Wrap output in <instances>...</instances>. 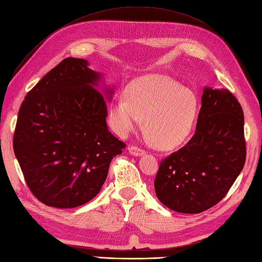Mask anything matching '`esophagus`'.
<instances>
[{
    "instance_id": "1",
    "label": "esophagus",
    "mask_w": 262,
    "mask_h": 262,
    "mask_svg": "<svg viewBox=\"0 0 262 262\" xmlns=\"http://www.w3.org/2000/svg\"><path fill=\"white\" fill-rule=\"evenodd\" d=\"M127 150H129V152H130L132 156H135V157H139V156L144 155V150H143V149H140V148H138V147H136V146H129V148H127Z\"/></svg>"
}]
</instances>
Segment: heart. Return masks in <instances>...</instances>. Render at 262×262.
I'll return each instance as SVG.
<instances>
[{
    "label": "heart",
    "mask_w": 262,
    "mask_h": 262,
    "mask_svg": "<svg viewBox=\"0 0 262 262\" xmlns=\"http://www.w3.org/2000/svg\"><path fill=\"white\" fill-rule=\"evenodd\" d=\"M199 98L188 87L167 75L147 74L127 84L125 98L108 107V119L120 136L137 130L144 118L147 139L160 149L180 146L193 129Z\"/></svg>",
    "instance_id": "obj_1"
}]
</instances>
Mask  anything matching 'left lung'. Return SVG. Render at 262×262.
Masks as SVG:
<instances>
[{
  "label": "left lung",
  "instance_id": "1",
  "mask_svg": "<svg viewBox=\"0 0 262 262\" xmlns=\"http://www.w3.org/2000/svg\"><path fill=\"white\" fill-rule=\"evenodd\" d=\"M245 116L229 90L205 87L193 138L160 162L158 200L172 211L202 213L223 200L246 162Z\"/></svg>",
  "mask_w": 262,
  "mask_h": 262
}]
</instances>
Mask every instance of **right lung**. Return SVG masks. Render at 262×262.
<instances>
[{
	"label": "right lung",
	"instance_id": "obj_1",
	"mask_svg": "<svg viewBox=\"0 0 262 262\" xmlns=\"http://www.w3.org/2000/svg\"><path fill=\"white\" fill-rule=\"evenodd\" d=\"M102 74L66 58L28 93L17 114L13 150L28 187L43 204L73 208L98 194L125 143L108 131L96 90ZM107 100L113 89L104 87Z\"/></svg>",
	"mask_w": 262,
	"mask_h": 262
}]
</instances>
